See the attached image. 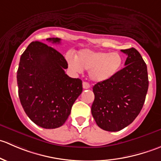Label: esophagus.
<instances>
[{
  "label": "esophagus",
  "instance_id": "esophagus-1",
  "mask_svg": "<svg viewBox=\"0 0 161 161\" xmlns=\"http://www.w3.org/2000/svg\"><path fill=\"white\" fill-rule=\"evenodd\" d=\"M82 87H83V89H89L90 87V84L88 83V82H83V83H82Z\"/></svg>",
  "mask_w": 161,
  "mask_h": 161
}]
</instances>
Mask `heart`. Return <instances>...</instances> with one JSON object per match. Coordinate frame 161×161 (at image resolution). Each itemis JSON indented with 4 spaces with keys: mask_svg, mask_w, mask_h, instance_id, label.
<instances>
[{
    "mask_svg": "<svg viewBox=\"0 0 161 161\" xmlns=\"http://www.w3.org/2000/svg\"><path fill=\"white\" fill-rule=\"evenodd\" d=\"M69 68L75 72L89 71L92 82H104L113 79L121 69L124 63L122 55L118 52L94 51L88 49L79 51L77 58L71 53L66 54Z\"/></svg>",
    "mask_w": 161,
    "mask_h": 161,
    "instance_id": "obj_1",
    "label": "heart"
}]
</instances>
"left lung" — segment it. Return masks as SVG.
Here are the masks:
<instances>
[{
    "instance_id": "8db88e82",
    "label": "left lung",
    "mask_w": 161,
    "mask_h": 161,
    "mask_svg": "<svg viewBox=\"0 0 161 161\" xmlns=\"http://www.w3.org/2000/svg\"><path fill=\"white\" fill-rule=\"evenodd\" d=\"M126 53L124 69L111 80L92 87V115L100 129L118 131L127 127L143 107L149 86L147 67L137 50H121Z\"/></svg>"
}]
</instances>
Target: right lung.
I'll return each instance as SVG.
<instances>
[{"instance_id": "1", "label": "right lung", "mask_w": 161, "mask_h": 161, "mask_svg": "<svg viewBox=\"0 0 161 161\" xmlns=\"http://www.w3.org/2000/svg\"><path fill=\"white\" fill-rule=\"evenodd\" d=\"M47 40L61 43L59 38ZM66 69L64 56L41 42H32L21 56L17 71L19 100L27 116L40 127L63 125L82 93V80L69 77Z\"/></svg>"}]
</instances>
